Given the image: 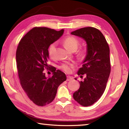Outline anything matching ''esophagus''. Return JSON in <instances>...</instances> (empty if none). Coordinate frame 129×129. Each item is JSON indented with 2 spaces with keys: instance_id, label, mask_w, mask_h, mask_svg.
Instances as JSON below:
<instances>
[{
  "instance_id": "esophagus-1",
  "label": "esophagus",
  "mask_w": 129,
  "mask_h": 129,
  "mask_svg": "<svg viewBox=\"0 0 129 129\" xmlns=\"http://www.w3.org/2000/svg\"><path fill=\"white\" fill-rule=\"evenodd\" d=\"M72 80V77L69 76H67V81H71Z\"/></svg>"
}]
</instances>
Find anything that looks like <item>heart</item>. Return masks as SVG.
Instances as JSON below:
<instances>
[{"label":"heart","instance_id":"1","mask_svg":"<svg viewBox=\"0 0 129 129\" xmlns=\"http://www.w3.org/2000/svg\"><path fill=\"white\" fill-rule=\"evenodd\" d=\"M63 44H64L65 48L69 51L72 52L73 51H76V49H77L78 45H79V41L75 37L69 36L65 39L64 41H63ZM55 49V44H52L48 48V53L50 57H53L54 56ZM85 52L84 51H81L78 53V56L80 58H82L85 56ZM73 67V65L72 64H62L60 67V68L65 71V72L71 73L72 71V68Z\"/></svg>","mask_w":129,"mask_h":129}]
</instances>
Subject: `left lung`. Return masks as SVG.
Instances as JSON below:
<instances>
[{
  "label": "left lung",
  "mask_w": 129,
  "mask_h": 129,
  "mask_svg": "<svg viewBox=\"0 0 129 129\" xmlns=\"http://www.w3.org/2000/svg\"><path fill=\"white\" fill-rule=\"evenodd\" d=\"M86 43V54L77 75L82 77L80 88L73 93V99L81 105L88 106L99 100L105 90L110 73V49L103 34L93 27H85L72 32ZM77 80V78H75Z\"/></svg>",
  "instance_id": "8db88e82"
}]
</instances>
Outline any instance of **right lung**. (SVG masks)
<instances>
[{"instance_id":"add662e5","label":"right lung","mask_w":129,"mask_h":129,"mask_svg":"<svg viewBox=\"0 0 129 129\" xmlns=\"http://www.w3.org/2000/svg\"><path fill=\"white\" fill-rule=\"evenodd\" d=\"M46 27H35L21 39L16 60L20 84L34 104L43 106L53 101L58 86L67 80L65 74L52 68V77L43 72L49 58L48 48L64 34Z\"/></svg>"}]
</instances>
